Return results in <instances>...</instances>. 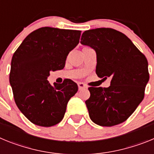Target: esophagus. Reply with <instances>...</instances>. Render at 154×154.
I'll return each mask as SVG.
<instances>
[{"instance_id": "esophagus-1", "label": "esophagus", "mask_w": 154, "mask_h": 154, "mask_svg": "<svg viewBox=\"0 0 154 154\" xmlns=\"http://www.w3.org/2000/svg\"><path fill=\"white\" fill-rule=\"evenodd\" d=\"M78 87H79V90H82V89H87L86 85H85V84L82 83V82H79Z\"/></svg>"}]
</instances>
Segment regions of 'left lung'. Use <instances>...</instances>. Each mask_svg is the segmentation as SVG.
Masks as SVG:
<instances>
[{"mask_svg": "<svg viewBox=\"0 0 154 154\" xmlns=\"http://www.w3.org/2000/svg\"><path fill=\"white\" fill-rule=\"evenodd\" d=\"M81 44L96 51L97 75L111 77L108 88H89L85 104L91 120L102 126L123 123L143 99L149 79L146 57L127 36L112 28L85 31Z\"/></svg>", "mask_w": 154, "mask_h": 154, "instance_id": "obj_1", "label": "left lung"}]
</instances>
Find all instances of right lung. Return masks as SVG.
<instances>
[{"label": "right lung", "instance_id": "right-lung-1", "mask_svg": "<svg viewBox=\"0 0 154 154\" xmlns=\"http://www.w3.org/2000/svg\"><path fill=\"white\" fill-rule=\"evenodd\" d=\"M81 31L44 27L24 38L14 53L9 76L17 106L37 126H52L63 119L68 102L78 91L71 79L48 81L51 71L61 70L79 42Z\"/></svg>", "mask_w": 154, "mask_h": 154}]
</instances>
